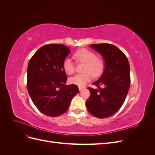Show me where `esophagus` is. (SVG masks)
Wrapping results in <instances>:
<instances>
[{
	"instance_id": "1",
	"label": "esophagus",
	"mask_w": 155,
	"mask_h": 155,
	"mask_svg": "<svg viewBox=\"0 0 155 155\" xmlns=\"http://www.w3.org/2000/svg\"><path fill=\"white\" fill-rule=\"evenodd\" d=\"M83 89H85V87H79V90L80 92H81Z\"/></svg>"
}]
</instances>
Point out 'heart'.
Returning a JSON list of instances; mask_svg holds the SVG:
<instances>
[{
	"instance_id": "1",
	"label": "heart",
	"mask_w": 155,
	"mask_h": 155,
	"mask_svg": "<svg viewBox=\"0 0 155 155\" xmlns=\"http://www.w3.org/2000/svg\"><path fill=\"white\" fill-rule=\"evenodd\" d=\"M74 57L78 61L85 63L83 70L85 71L81 74L69 79V82L79 87H83L85 84L93 79L94 75L97 77L104 72V62L99 58H96V55L86 48L78 50L74 54ZM63 68L64 72L69 75H72L75 72V66L72 59L66 58L63 61Z\"/></svg>"
}]
</instances>
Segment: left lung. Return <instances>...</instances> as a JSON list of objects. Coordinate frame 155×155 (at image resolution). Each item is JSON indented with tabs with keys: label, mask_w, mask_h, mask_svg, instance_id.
Instances as JSON below:
<instances>
[{
	"label": "left lung",
	"mask_w": 155,
	"mask_h": 155,
	"mask_svg": "<svg viewBox=\"0 0 155 155\" xmlns=\"http://www.w3.org/2000/svg\"><path fill=\"white\" fill-rule=\"evenodd\" d=\"M90 46L101 55L105 68L101 76L92 83L98 88H88L91 96L86 107L94 116L105 118L114 114L124 104L130 83V66L122 51L113 45L93 44Z\"/></svg>",
	"instance_id": "left-lung-1"
}]
</instances>
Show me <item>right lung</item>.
Instances as JSON below:
<instances>
[{
	"instance_id": "obj_1",
	"label": "right lung",
	"mask_w": 155,
	"mask_h": 155,
	"mask_svg": "<svg viewBox=\"0 0 155 155\" xmlns=\"http://www.w3.org/2000/svg\"><path fill=\"white\" fill-rule=\"evenodd\" d=\"M71 52L64 45L41 47L30 59L27 69V88L31 99L42 113L51 117L64 114L79 92L77 85H67L63 63Z\"/></svg>"
}]
</instances>
